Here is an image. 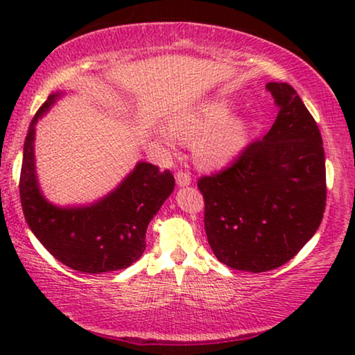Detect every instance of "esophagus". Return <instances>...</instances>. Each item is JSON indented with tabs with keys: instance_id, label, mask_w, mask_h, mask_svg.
Returning <instances> with one entry per match:
<instances>
[{
	"instance_id": "obj_1",
	"label": "esophagus",
	"mask_w": 355,
	"mask_h": 355,
	"mask_svg": "<svg viewBox=\"0 0 355 355\" xmlns=\"http://www.w3.org/2000/svg\"><path fill=\"white\" fill-rule=\"evenodd\" d=\"M176 182L178 186H189V184L192 182V178L191 174H189L187 171H182V169H179V171L176 173Z\"/></svg>"
}]
</instances>
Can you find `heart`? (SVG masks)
I'll return each instance as SVG.
<instances>
[{
  "mask_svg": "<svg viewBox=\"0 0 355 355\" xmlns=\"http://www.w3.org/2000/svg\"><path fill=\"white\" fill-rule=\"evenodd\" d=\"M236 106L230 98L218 96L197 101L169 116V130H159L168 148L176 142L193 144V158L202 169H220L244 152L250 139V121L234 116Z\"/></svg>",
  "mask_w": 355,
  "mask_h": 355,
  "instance_id": "b5f03b06",
  "label": "heart"
}]
</instances>
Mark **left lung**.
<instances>
[{
    "mask_svg": "<svg viewBox=\"0 0 355 355\" xmlns=\"http://www.w3.org/2000/svg\"><path fill=\"white\" fill-rule=\"evenodd\" d=\"M278 116L221 171L198 179L213 254L234 270H275L307 244L327 207L322 134L293 87L270 82Z\"/></svg>",
    "mask_w": 355,
    "mask_h": 355,
    "instance_id": "left-lung-1",
    "label": "left lung"
}]
</instances>
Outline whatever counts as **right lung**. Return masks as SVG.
Wrapping results in <instances>:
<instances>
[{
    "instance_id": "1",
    "label": "right lung",
    "mask_w": 355,
    "mask_h": 355,
    "mask_svg": "<svg viewBox=\"0 0 355 355\" xmlns=\"http://www.w3.org/2000/svg\"><path fill=\"white\" fill-rule=\"evenodd\" d=\"M58 95H50L40 106L24 142L19 179L24 216L37 239L62 265L95 275L128 268L142 257L147 226L171 196L174 176L169 169L159 171L155 164L140 162L116 191L94 205H51L38 189L33 140L38 118Z\"/></svg>"
}]
</instances>
